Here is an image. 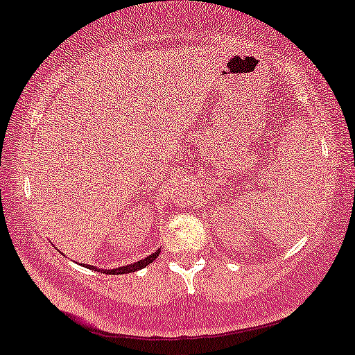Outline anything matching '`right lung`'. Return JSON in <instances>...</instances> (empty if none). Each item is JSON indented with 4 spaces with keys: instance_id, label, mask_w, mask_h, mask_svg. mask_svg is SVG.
Returning a JSON list of instances; mask_svg holds the SVG:
<instances>
[{
    "instance_id": "add662e5",
    "label": "right lung",
    "mask_w": 355,
    "mask_h": 355,
    "mask_svg": "<svg viewBox=\"0 0 355 355\" xmlns=\"http://www.w3.org/2000/svg\"><path fill=\"white\" fill-rule=\"evenodd\" d=\"M159 253H160V250H157L155 253L145 256V258L140 259V261L132 263V264H127V266H121V268H117V270H99V268H96V266H87V268H89V270H94V271L105 272V275H127V272L139 271V270H142V268L148 266V264H150V263L153 261V259H155L157 256H159Z\"/></svg>"
}]
</instances>
